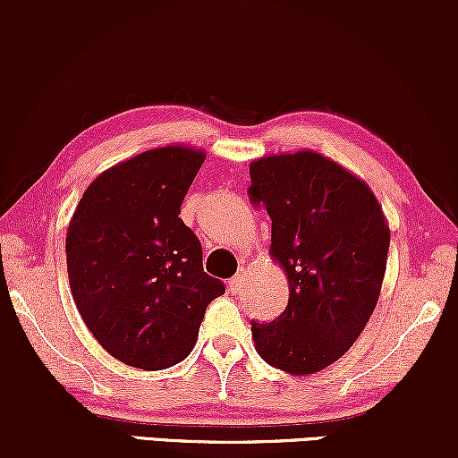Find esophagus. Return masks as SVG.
Instances as JSON below:
<instances>
[{
  "instance_id": "1",
  "label": "esophagus",
  "mask_w": 458,
  "mask_h": 458,
  "mask_svg": "<svg viewBox=\"0 0 458 458\" xmlns=\"http://www.w3.org/2000/svg\"><path fill=\"white\" fill-rule=\"evenodd\" d=\"M247 273H245V267H241L239 271H236V276L233 277V280H230V291L234 293V295H239V293H243L245 291V282H247Z\"/></svg>"
}]
</instances>
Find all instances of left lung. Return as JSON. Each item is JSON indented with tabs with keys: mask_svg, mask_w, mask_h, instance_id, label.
I'll list each match as a JSON object with an SVG mask.
<instances>
[{
	"mask_svg": "<svg viewBox=\"0 0 458 458\" xmlns=\"http://www.w3.org/2000/svg\"><path fill=\"white\" fill-rule=\"evenodd\" d=\"M250 178L291 291L280 317L251 323L256 351L288 375H314L353 346L379 301L387 219L361 178L318 152L262 157Z\"/></svg>",
	"mask_w": 458,
	"mask_h": 458,
	"instance_id": "obj_1",
	"label": "left lung"
}]
</instances>
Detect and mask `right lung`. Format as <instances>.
<instances>
[{
	"label": "right lung",
	"mask_w": 458,
	"mask_h": 458,
	"mask_svg": "<svg viewBox=\"0 0 458 458\" xmlns=\"http://www.w3.org/2000/svg\"><path fill=\"white\" fill-rule=\"evenodd\" d=\"M204 152L163 146L90 182L66 233L71 293L83 323L115 360L141 370L182 361L207 306L224 295L202 245L178 215Z\"/></svg>",
	"instance_id": "right-lung-1"
}]
</instances>
